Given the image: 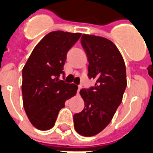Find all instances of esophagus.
Segmentation results:
<instances>
[{"mask_svg":"<svg viewBox=\"0 0 153 153\" xmlns=\"http://www.w3.org/2000/svg\"><path fill=\"white\" fill-rule=\"evenodd\" d=\"M80 89H81V86H79V87H78V90H77V93L78 94H79V92Z\"/></svg>","mask_w":153,"mask_h":153,"instance_id":"34e87169","label":"esophagus"}]
</instances>
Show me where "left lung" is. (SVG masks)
<instances>
[{
	"mask_svg": "<svg viewBox=\"0 0 153 153\" xmlns=\"http://www.w3.org/2000/svg\"><path fill=\"white\" fill-rule=\"evenodd\" d=\"M81 44L88 57V77L96 79L93 88H82V112L74 115V129L82 136L96 135L109 124L126 88V65L122 54L109 39L82 35Z\"/></svg>",
	"mask_w": 153,
	"mask_h": 153,
	"instance_id": "left-lung-1",
	"label": "left lung"
}]
</instances>
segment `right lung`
<instances>
[{
    "instance_id": "obj_1",
    "label": "right lung",
    "mask_w": 153,
    "mask_h": 153,
    "mask_svg": "<svg viewBox=\"0 0 153 153\" xmlns=\"http://www.w3.org/2000/svg\"><path fill=\"white\" fill-rule=\"evenodd\" d=\"M81 33L52 31L34 48L22 69V102L30 123L48 131L55 124L61 108L76 95L77 87L59 80L66 53Z\"/></svg>"
}]
</instances>
